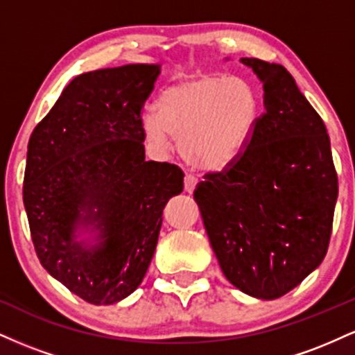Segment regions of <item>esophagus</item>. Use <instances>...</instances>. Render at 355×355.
<instances>
[{
  "instance_id": "obj_1",
  "label": "esophagus",
  "mask_w": 355,
  "mask_h": 355,
  "mask_svg": "<svg viewBox=\"0 0 355 355\" xmlns=\"http://www.w3.org/2000/svg\"><path fill=\"white\" fill-rule=\"evenodd\" d=\"M185 191L187 193H193L195 187H197V178L193 175H185Z\"/></svg>"
}]
</instances>
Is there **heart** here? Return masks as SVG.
<instances>
[{
    "label": "heart",
    "mask_w": 355,
    "mask_h": 355,
    "mask_svg": "<svg viewBox=\"0 0 355 355\" xmlns=\"http://www.w3.org/2000/svg\"><path fill=\"white\" fill-rule=\"evenodd\" d=\"M259 112V95L247 80L203 75L162 89L144 132L160 148L177 138L187 164L217 172L242 153Z\"/></svg>",
    "instance_id": "1"
}]
</instances>
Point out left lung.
Listing matches in <instances>:
<instances>
[{"label": "left lung", "instance_id": "8db88e82", "mask_svg": "<svg viewBox=\"0 0 355 355\" xmlns=\"http://www.w3.org/2000/svg\"><path fill=\"white\" fill-rule=\"evenodd\" d=\"M263 85L245 148L193 191L210 245L230 284L279 299L327 254L337 173L327 128L282 64L240 58Z\"/></svg>", "mask_w": 355, "mask_h": 355}]
</instances>
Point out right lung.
Wrapping results in <instances>:
<instances>
[{
	"mask_svg": "<svg viewBox=\"0 0 355 355\" xmlns=\"http://www.w3.org/2000/svg\"><path fill=\"white\" fill-rule=\"evenodd\" d=\"M160 64L70 81L28 141L23 202L42 266L89 304L120 302L148 270L183 172L145 162L141 110ZM89 233V238L78 239Z\"/></svg>",
	"mask_w": 355,
	"mask_h": 355,
	"instance_id": "right-lung-1",
	"label": "right lung"
}]
</instances>
